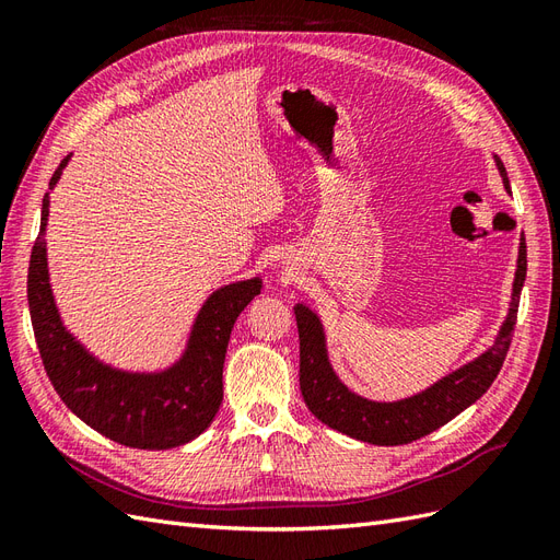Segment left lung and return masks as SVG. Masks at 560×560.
Instances as JSON below:
<instances>
[{
    "label": "left lung",
    "mask_w": 560,
    "mask_h": 560,
    "mask_svg": "<svg viewBox=\"0 0 560 560\" xmlns=\"http://www.w3.org/2000/svg\"><path fill=\"white\" fill-rule=\"evenodd\" d=\"M495 161L504 179V189L510 191V177H506L504 165L500 159ZM525 268H528V259H525V241H521L512 308L495 346L483 352L479 360L469 362L467 366L457 369L455 374L434 383L425 393L393 404H378L352 395L334 376L319 319L311 308L299 303V306H294L299 327V385L311 413L331 430L376 446L411 444L416 439L446 425L448 420L477 401L498 378L506 350L512 346Z\"/></svg>",
    "instance_id": "obj_1"
}]
</instances>
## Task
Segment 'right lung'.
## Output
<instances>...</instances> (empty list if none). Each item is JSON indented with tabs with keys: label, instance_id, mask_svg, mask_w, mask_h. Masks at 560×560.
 <instances>
[{
	"label": "right lung",
	"instance_id": "right-lung-1",
	"mask_svg": "<svg viewBox=\"0 0 560 560\" xmlns=\"http://www.w3.org/2000/svg\"><path fill=\"white\" fill-rule=\"evenodd\" d=\"M67 161L70 156L58 165L50 186L60 179ZM46 217L48 194L30 257L27 303L46 376L56 393L67 409L116 444L163 451L191 442L219 411L231 329L247 303L261 294V280L235 282L214 292L198 313L189 350L165 374H124L93 360L62 327L48 284Z\"/></svg>",
	"mask_w": 560,
	"mask_h": 560
}]
</instances>
